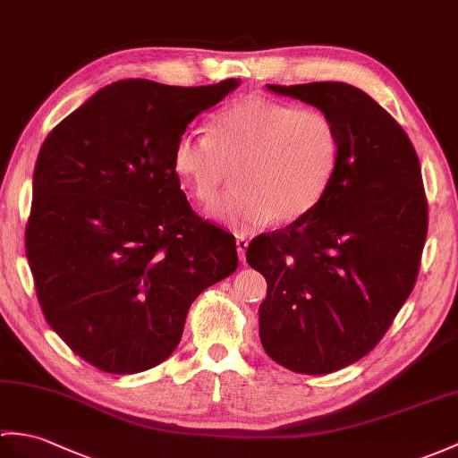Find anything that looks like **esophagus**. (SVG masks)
<instances>
[{
    "mask_svg": "<svg viewBox=\"0 0 458 458\" xmlns=\"http://www.w3.org/2000/svg\"><path fill=\"white\" fill-rule=\"evenodd\" d=\"M248 238L246 236H238L236 238V250H238V255H240V259L243 261L246 259V250H248Z\"/></svg>",
    "mask_w": 458,
    "mask_h": 458,
    "instance_id": "1",
    "label": "esophagus"
}]
</instances>
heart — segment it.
<instances>
[{
	"mask_svg": "<svg viewBox=\"0 0 458 458\" xmlns=\"http://www.w3.org/2000/svg\"><path fill=\"white\" fill-rule=\"evenodd\" d=\"M342 157V134L320 109L250 95L226 105L210 132L189 129L174 148V172L200 203L225 185L207 215L232 230L251 232L273 218L289 225L320 205Z\"/></svg>",
	"mask_w": 458,
	"mask_h": 458,
	"instance_id": "obj_1",
	"label": "heart"
}]
</instances>
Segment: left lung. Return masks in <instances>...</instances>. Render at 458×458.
<instances>
[{
    "mask_svg": "<svg viewBox=\"0 0 458 458\" xmlns=\"http://www.w3.org/2000/svg\"><path fill=\"white\" fill-rule=\"evenodd\" d=\"M327 113L342 157L310 215L253 238L246 259L267 281L261 345L301 375H327L365 357L418 279L428 199L413 144L380 105L349 83L267 85Z\"/></svg>",
    "mask_w": 458,
    "mask_h": 458,
    "instance_id": "8db88e82",
    "label": "left lung"
}]
</instances>
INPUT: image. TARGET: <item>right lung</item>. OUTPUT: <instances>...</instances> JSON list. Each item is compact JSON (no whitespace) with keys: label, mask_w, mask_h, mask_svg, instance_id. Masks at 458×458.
<instances>
[{"label":"right lung","mask_w":458,"mask_h":458,"mask_svg":"<svg viewBox=\"0 0 458 458\" xmlns=\"http://www.w3.org/2000/svg\"><path fill=\"white\" fill-rule=\"evenodd\" d=\"M238 83L114 81L40 146L25 228L37 299L105 373L165 360L193 301L238 269L236 238L191 208L172 162L187 124Z\"/></svg>","instance_id":"right-lung-1"}]
</instances>
